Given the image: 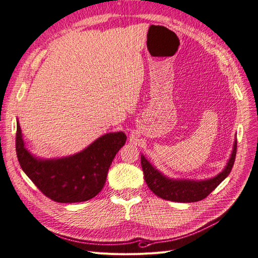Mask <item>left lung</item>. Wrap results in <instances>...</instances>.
Masks as SVG:
<instances>
[{
    "mask_svg": "<svg viewBox=\"0 0 258 258\" xmlns=\"http://www.w3.org/2000/svg\"><path fill=\"white\" fill-rule=\"evenodd\" d=\"M236 153L237 140H235V143H233L230 158L228 159L227 165H226L222 172L212 178L201 179V181L185 178H170L156 169L144 157V155H141V166L145 182L156 196L175 202H196L205 199L229 175L233 162H235Z\"/></svg>",
    "mask_w": 258,
    "mask_h": 258,
    "instance_id": "8db88e82",
    "label": "left lung"
}]
</instances>
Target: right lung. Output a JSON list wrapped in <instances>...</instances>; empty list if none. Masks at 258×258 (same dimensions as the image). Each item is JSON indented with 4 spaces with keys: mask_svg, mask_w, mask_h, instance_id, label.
I'll list each match as a JSON object with an SVG mask.
<instances>
[{
    "mask_svg": "<svg viewBox=\"0 0 258 258\" xmlns=\"http://www.w3.org/2000/svg\"><path fill=\"white\" fill-rule=\"evenodd\" d=\"M126 140L122 131L110 132L80 153L43 159L28 151L17 119L16 153L21 169L46 197L62 204L87 201L97 196L105 184L108 168Z\"/></svg>",
    "mask_w": 258,
    "mask_h": 258,
    "instance_id": "1",
    "label": "right lung"
}]
</instances>
